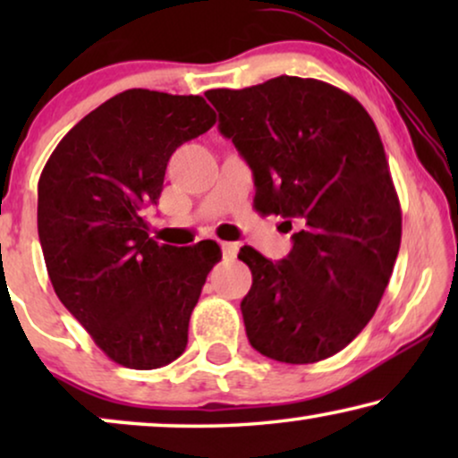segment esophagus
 <instances>
[{"label":"esophagus","instance_id":"34e87169","mask_svg":"<svg viewBox=\"0 0 458 458\" xmlns=\"http://www.w3.org/2000/svg\"><path fill=\"white\" fill-rule=\"evenodd\" d=\"M221 248H223L225 259H235L237 250H240V246H237V243H233V242H223Z\"/></svg>","mask_w":458,"mask_h":458}]
</instances>
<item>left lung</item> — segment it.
<instances>
[{
  "instance_id": "obj_1",
  "label": "left lung",
  "mask_w": 458,
  "mask_h": 458,
  "mask_svg": "<svg viewBox=\"0 0 458 458\" xmlns=\"http://www.w3.org/2000/svg\"><path fill=\"white\" fill-rule=\"evenodd\" d=\"M204 96L252 168L259 208L302 227L284 260L250 246L237 254L252 271L242 300L248 340L290 365L329 359L371 321L403 235L377 127L352 96L317 79L281 74Z\"/></svg>"
}]
</instances>
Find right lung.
<instances>
[{
    "instance_id": "1",
    "label": "right lung",
    "mask_w": 458,
    "mask_h": 458,
    "mask_svg": "<svg viewBox=\"0 0 458 458\" xmlns=\"http://www.w3.org/2000/svg\"><path fill=\"white\" fill-rule=\"evenodd\" d=\"M216 123L199 96L129 89L74 124L39 177L37 229L55 296L118 365L165 367L185 352L216 242H154L156 204L181 143Z\"/></svg>"
}]
</instances>
